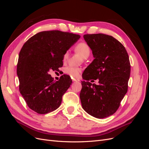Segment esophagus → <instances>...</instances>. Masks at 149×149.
I'll return each instance as SVG.
<instances>
[{
    "label": "esophagus",
    "mask_w": 149,
    "mask_h": 149,
    "mask_svg": "<svg viewBox=\"0 0 149 149\" xmlns=\"http://www.w3.org/2000/svg\"><path fill=\"white\" fill-rule=\"evenodd\" d=\"M72 81L74 82H78V81H79V80L78 79H76V78H73L72 79Z\"/></svg>",
    "instance_id": "34e87169"
}]
</instances>
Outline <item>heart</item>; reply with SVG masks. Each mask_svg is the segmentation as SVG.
<instances>
[{
    "label": "heart",
    "instance_id": "obj_1",
    "mask_svg": "<svg viewBox=\"0 0 149 149\" xmlns=\"http://www.w3.org/2000/svg\"><path fill=\"white\" fill-rule=\"evenodd\" d=\"M75 50L78 52L83 58H87L91 53V49L87 43L84 42H81L78 43L75 47ZM69 53L68 52H66L63 55V61H65L68 58ZM82 69L79 67H75L73 66H68L65 68V73L67 74L70 75L71 77H78L81 72Z\"/></svg>",
    "mask_w": 149,
    "mask_h": 149
}]
</instances>
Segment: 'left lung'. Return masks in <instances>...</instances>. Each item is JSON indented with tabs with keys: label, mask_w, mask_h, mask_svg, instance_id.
Returning a JSON list of instances; mask_svg holds the SVG:
<instances>
[{
	"label": "left lung",
	"mask_w": 149,
	"mask_h": 149,
	"mask_svg": "<svg viewBox=\"0 0 149 149\" xmlns=\"http://www.w3.org/2000/svg\"><path fill=\"white\" fill-rule=\"evenodd\" d=\"M84 39L92 50L94 60L84 70L79 97L83 109L102 119L114 114L127 92L130 73L125 47L113 37L102 33L86 34ZM99 79L98 85L87 81Z\"/></svg>",
	"instance_id": "1"
}]
</instances>
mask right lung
<instances>
[{"instance_id":"right-lung-1","label":"right lung","mask_w":149,"mask_h":149,"mask_svg":"<svg viewBox=\"0 0 149 149\" xmlns=\"http://www.w3.org/2000/svg\"><path fill=\"white\" fill-rule=\"evenodd\" d=\"M80 37L59 30L44 31L24 43L19 53L17 74L20 94L31 110L45 114L60 107L72 80L63 74L55 81L49 72L58 71L63 66L64 53Z\"/></svg>"}]
</instances>
